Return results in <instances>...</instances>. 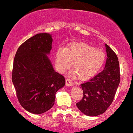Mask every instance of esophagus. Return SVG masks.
I'll list each match as a JSON object with an SVG mask.
<instances>
[{
	"label": "esophagus",
	"instance_id": "obj_1",
	"mask_svg": "<svg viewBox=\"0 0 133 133\" xmlns=\"http://www.w3.org/2000/svg\"><path fill=\"white\" fill-rule=\"evenodd\" d=\"M65 84L68 86H72L74 85V83H73L72 81H71L69 79H67L65 80Z\"/></svg>",
	"mask_w": 133,
	"mask_h": 133
}]
</instances>
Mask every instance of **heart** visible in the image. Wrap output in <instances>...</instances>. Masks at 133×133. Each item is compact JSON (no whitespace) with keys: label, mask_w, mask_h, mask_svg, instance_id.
Returning a JSON list of instances; mask_svg holds the SVG:
<instances>
[{"label":"heart","mask_w":133,"mask_h":133,"mask_svg":"<svg viewBox=\"0 0 133 133\" xmlns=\"http://www.w3.org/2000/svg\"><path fill=\"white\" fill-rule=\"evenodd\" d=\"M106 55L102 50L94 49L84 42L73 43L66 48H59L56 63L60 71L64 72L72 64V69L81 80H87L98 72L104 64Z\"/></svg>","instance_id":"b5f03b06"}]
</instances>
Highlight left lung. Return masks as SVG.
<instances>
[{"instance_id":"obj_1","label":"left lung","mask_w":133,"mask_h":133,"mask_svg":"<svg viewBox=\"0 0 133 133\" xmlns=\"http://www.w3.org/2000/svg\"><path fill=\"white\" fill-rule=\"evenodd\" d=\"M105 47L107 59L104 70L80 86L83 97L76 106L82 113L89 116H96L107 110L113 101L120 82L117 55L107 44Z\"/></svg>"}]
</instances>
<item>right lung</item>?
Segmentation results:
<instances>
[{"instance_id":"right-lung-1","label":"right lung","mask_w":133,"mask_h":133,"mask_svg":"<svg viewBox=\"0 0 133 133\" xmlns=\"http://www.w3.org/2000/svg\"><path fill=\"white\" fill-rule=\"evenodd\" d=\"M52 43L51 34H37L20 45L14 60L12 80L18 101L33 114L49 110L54 104L56 92L65 83L47 56Z\"/></svg>"}]
</instances>
